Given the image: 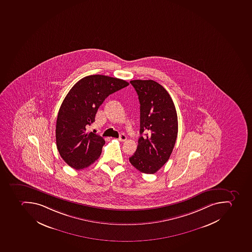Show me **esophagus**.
I'll use <instances>...</instances> for the list:
<instances>
[{"mask_svg":"<svg viewBox=\"0 0 252 252\" xmlns=\"http://www.w3.org/2000/svg\"><path fill=\"white\" fill-rule=\"evenodd\" d=\"M119 140L120 141H125L126 140V136L122 133V134H120V136H119Z\"/></svg>","mask_w":252,"mask_h":252,"instance_id":"obj_1","label":"esophagus"}]
</instances>
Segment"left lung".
<instances>
[{"instance_id":"8db88e82","label":"left lung","mask_w":252,"mask_h":252,"mask_svg":"<svg viewBox=\"0 0 252 252\" xmlns=\"http://www.w3.org/2000/svg\"><path fill=\"white\" fill-rule=\"evenodd\" d=\"M130 84L141 105V137L129 162L142 173L154 174L164 165L173 150L178 134L177 113L169 94L158 83L134 80Z\"/></svg>"}]
</instances>
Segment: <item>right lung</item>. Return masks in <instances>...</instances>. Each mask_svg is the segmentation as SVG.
<instances>
[{
	"instance_id": "add662e5",
	"label": "right lung",
	"mask_w": 252,
	"mask_h": 252,
	"mask_svg": "<svg viewBox=\"0 0 252 252\" xmlns=\"http://www.w3.org/2000/svg\"><path fill=\"white\" fill-rule=\"evenodd\" d=\"M122 79L91 75L73 85L64 97L56 123V144L61 157L76 170L99 159L104 139L87 129L95 122L97 111L112 93L128 86Z\"/></svg>"
}]
</instances>
